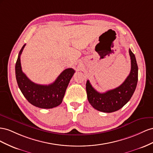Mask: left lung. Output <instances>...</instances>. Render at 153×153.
<instances>
[{"instance_id":"obj_1","label":"left lung","mask_w":153,"mask_h":153,"mask_svg":"<svg viewBox=\"0 0 153 153\" xmlns=\"http://www.w3.org/2000/svg\"><path fill=\"white\" fill-rule=\"evenodd\" d=\"M131 58V71L122 85L117 88L99 93L91 85L89 80L86 84L87 97L95 110L104 113H111L120 110L131 98L138 82V65L136 58L129 49Z\"/></svg>"}]
</instances>
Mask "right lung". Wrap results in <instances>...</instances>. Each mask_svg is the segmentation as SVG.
Listing matches in <instances>:
<instances>
[{
  "mask_svg": "<svg viewBox=\"0 0 153 153\" xmlns=\"http://www.w3.org/2000/svg\"><path fill=\"white\" fill-rule=\"evenodd\" d=\"M25 44L19 52L15 65V75L17 83L24 97L33 106L49 109L59 106L63 99L70 81L75 71L72 68L64 70L52 83L42 85L32 82L22 71L20 55Z\"/></svg>",
  "mask_w": 153,
  "mask_h": 153,
  "instance_id": "add662e5",
  "label": "right lung"
}]
</instances>
